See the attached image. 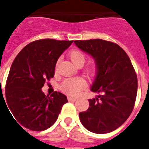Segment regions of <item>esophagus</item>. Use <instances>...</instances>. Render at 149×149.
<instances>
[{
    "label": "esophagus",
    "mask_w": 149,
    "mask_h": 149,
    "mask_svg": "<svg viewBox=\"0 0 149 149\" xmlns=\"http://www.w3.org/2000/svg\"><path fill=\"white\" fill-rule=\"evenodd\" d=\"M77 100V98L76 97H68V101H76Z\"/></svg>",
    "instance_id": "1"
}]
</instances>
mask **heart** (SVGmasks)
<instances>
[{
	"label": "heart",
	"mask_w": 149,
	"mask_h": 149,
	"mask_svg": "<svg viewBox=\"0 0 149 149\" xmlns=\"http://www.w3.org/2000/svg\"><path fill=\"white\" fill-rule=\"evenodd\" d=\"M69 57L71 59L72 62L77 67L83 66L86 60V57L83 52L79 50H72L69 53ZM95 72V69L93 68H90L88 69V74H93ZM85 81L84 79L81 77L68 78L63 81L61 85V89L65 93L70 95V96H77L80 93L81 90L84 87Z\"/></svg>",
	"instance_id": "obj_1"
}]
</instances>
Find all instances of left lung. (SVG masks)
Listing matches in <instances>:
<instances>
[{"label":"left lung","mask_w":149,"mask_h":149,"mask_svg":"<svg viewBox=\"0 0 149 149\" xmlns=\"http://www.w3.org/2000/svg\"><path fill=\"white\" fill-rule=\"evenodd\" d=\"M74 44L95 60L96 77L87 111L79 113L88 131L104 134L114 131L128 118L137 93V77L131 61L115 43L101 39L75 40Z\"/></svg>","instance_id":"1"}]
</instances>
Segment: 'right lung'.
<instances>
[{
    "instance_id": "1",
    "label": "right lung",
    "mask_w": 149,
    "mask_h": 149,
    "mask_svg": "<svg viewBox=\"0 0 149 149\" xmlns=\"http://www.w3.org/2000/svg\"><path fill=\"white\" fill-rule=\"evenodd\" d=\"M72 43L38 40L16 56L6 82L5 102L18 125L33 131H44L57 120L62 106L68 102L67 97L59 92L45 96L41 88L53 77L57 60Z\"/></svg>"
}]
</instances>
